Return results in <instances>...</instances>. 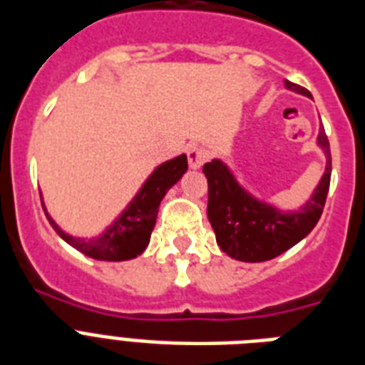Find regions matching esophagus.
Instances as JSON below:
<instances>
[{
	"instance_id": "obj_1",
	"label": "esophagus",
	"mask_w": 365,
	"mask_h": 365,
	"mask_svg": "<svg viewBox=\"0 0 365 365\" xmlns=\"http://www.w3.org/2000/svg\"><path fill=\"white\" fill-rule=\"evenodd\" d=\"M207 158V150L201 147H190L188 148V165L192 169H200Z\"/></svg>"
}]
</instances>
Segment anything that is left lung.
<instances>
[{"instance_id": "left-lung-1", "label": "left lung", "mask_w": 365, "mask_h": 365, "mask_svg": "<svg viewBox=\"0 0 365 365\" xmlns=\"http://www.w3.org/2000/svg\"><path fill=\"white\" fill-rule=\"evenodd\" d=\"M284 86L296 94L311 98L307 90L290 81H284ZM317 145L326 156L324 173L305 203L288 211L252 196L239 185L232 169L220 158H212L203 165L209 182L207 217L222 252L239 262L256 264L282 255L307 237L319 222L330 190L331 154L324 128L319 130Z\"/></svg>"}]
</instances>
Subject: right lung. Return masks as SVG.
Listing matches in <instances>:
<instances>
[{
  "label": "right lung",
  "instance_id": "1",
  "mask_svg": "<svg viewBox=\"0 0 365 365\" xmlns=\"http://www.w3.org/2000/svg\"><path fill=\"white\" fill-rule=\"evenodd\" d=\"M186 169H188L186 154H180L177 158L156 165L153 173L148 175L147 180L141 185V188L137 190L135 196L132 197V201L128 203L126 209L103 230V233L94 235V237H77V235L63 232L46 211L43 196H41V203H43V209H45V215L52 228L56 230L58 235L67 245H71L73 249H77L78 252H83L94 260H132L147 249L150 233L156 224V217H158L160 203L169 192V188L179 182L180 177L186 173Z\"/></svg>",
  "mask_w": 365,
  "mask_h": 365
}]
</instances>
